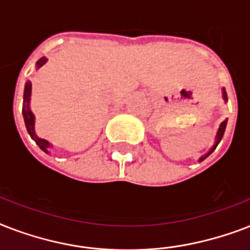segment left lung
<instances>
[{
    "label": "left lung",
    "mask_w": 250,
    "mask_h": 250,
    "mask_svg": "<svg viewBox=\"0 0 250 250\" xmlns=\"http://www.w3.org/2000/svg\"><path fill=\"white\" fill-rule=\"evenodd\" d=\"M222 97H223V100H225L226 102L229 101V97H227V93H226L225 88H222ZM226 125H227V119L222 122L221 125H219V128H218L217 135H215V140H214V144L211 145V148H210L209 150H208V152H206L205 154H204V156H201V157H200V158H198V162H202V161L205 160V158H208V157H209L210 154H211V153L214 152V150H215V148H217V145L219 144V143H221L222 137H223V135H225Z\"/></svg>",
    "instance_id": "left-lung-1"
}]
</instances>
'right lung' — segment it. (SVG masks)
Instances as JSON below:
<instances>
[{"label":"right lung","instance_id":"add662e5","mask_svg":"<svg viewBox=\"0 0 250 250\" xmlns=\"http://www.w3.org/2000/svg\"><path fill=\"white\" fill-rule=\"evenodd\" d=\"M46 58L42 57L40 60L36 62V70H39L40 67H42L45 63H46ZM31 94H32V84L31 82H27L24 85V94H23V110H21V113H23V118H24V123H25V128H27V132L31 136L35 143L37 144V146L42 150V152L48 153L49 154V149L52 148V144L49 143L48 140H45V139H41L36 135V131H35V115H33L32 110H31Z\"/></svg>","mask_w":250,"mask_h":250}]
</instances>
